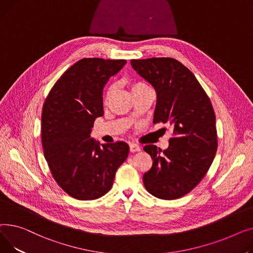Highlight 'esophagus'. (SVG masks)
I'll return each mask as SVG.
<instances>
[{
  "instance_id": "esophagus-1",
  "label": "esophagus",
  "mask_w": 253,
  "mask_h": 253,
  "mask_svg": "<svg viewBox=\"0 0 253 253\" xmlns=\"http://www.w3.org/2000/svg\"><path fill=\"white\" fill-rule=\"evenodd\" d=\"M129 151L132 152V153L133 152H139V151H141V147L137 144H130L129 145Z\"/></svg>"
}]
</instances>
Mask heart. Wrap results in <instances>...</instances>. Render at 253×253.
Returning <instances> with one entry per match:
<instances>
[{
    "label": "heart",
    "mask_w": 253,
    "mask_h": 253,
    "mask_svg": "<svg viewBox=\"0 0 253 253\" xmlns=\"http://www.w3.org/2000/svg\"><path fill=\"white\" fill-rule=\"evenodd\" d=\"M148 88H150L149 86H148L146 84L142 83V82H133L130 84V90H131V93H137V92H141V91H144V90H148ZM114 90H115V85L114 84H111L107 87L106 90V93H105V97H104V100L107 101L111 96L112 94L114 93Z\"/></svg>",
    "instance_id": "heart-1"
}]
</instances>
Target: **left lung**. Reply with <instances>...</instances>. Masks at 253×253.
Segmentation results:
<instances>
[{"label":"left lung","mask_w":253,"mask_h":253,"mask_svg":"<svg viewBox=\"0 0 253 253\" xmlns=\"http://www.w3.org/2000/svg\"><path fill=\"white\" fill-rule=\"evenodd\" d=\"M130 64L156 92L153 123L169 124L173 129L168 149L144 147L153 160L143 175L145 188L160 199L180 198L199 184L215 156L211 102L194 74L173 58L131 60Z\"/></svg>","instance_id":"left-lung-1"}]
</instances>
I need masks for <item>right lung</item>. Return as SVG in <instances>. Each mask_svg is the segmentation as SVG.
Listing matches in <instances>:
<instances>
[{
  "label": "right lung",
  "instance_id": "add662e5",
  "mask_svg": "<svg viewBox=\"0 0 253 253\" xmlns=\"http://www.w3.org/2000/svg\"><path fill=\"white\" fill-rule=\"evenodd\" d=\"M126 63L84 58L62 74L44 101L43 155L57 184L76 199L105 195L128 155L125 142L100 144L91 137L95 120L104 114L103 88Z\"/></svg>",
  "mask_w": 253,
  "mask_h": 253
}]
</instances>
